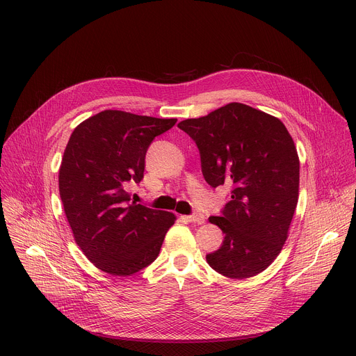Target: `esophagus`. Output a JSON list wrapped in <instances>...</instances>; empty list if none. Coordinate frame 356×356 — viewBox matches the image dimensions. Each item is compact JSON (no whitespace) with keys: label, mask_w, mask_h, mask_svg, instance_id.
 <instances>
[{"label":"esophagus","mask_w":356,"mask_h":356,"mask_svg":"<svg viewBox=\"0 0 356 356\" xmlns=\"http://www.w3.org/2000/svg\"><path fill=\"white\" fill-rule=\"evenodd\" d=\"M181 220L188 221V222H195V224H204L206 217L202 216V214H200V213H195V214H193V216H183Z\"/></svg>","instance_id":"obj_1"}]
</instances>
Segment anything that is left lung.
Returning <instances> with one entry per match:
<instances>
[{"mask_svg": "<svg viewBox=\"0 0 356 356\" xmlns=\"http://www.w3.org/2000/svg\"><path fill=\"white\" fill-rule=\"evenodd\" d=\"M197 145L206 181L232 186L221 217L225 234L209 265L231 279L264 272L280 253L298 201L300 162L284 124L264 111L229 103L177 125Z\"/></svg>", "mask_w": 356, "mask_h": 356, "instance_id": "8db88e82", "label": "left lung"}]
</instances>
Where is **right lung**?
<instances>
[{
	"label": "right lung",
	"mask_w": 356,
	"mask_h": 356,
	"mask_svg": "<svg viewBox=\"0 0 356 356\" xmlns=\"http://www.w3.org/2000/svg\"><path fill=\"white\" fill-rule=\"evenodd\" d=\"M176 121L106 110L74 128L59 191L76 243L99 270L131 276L158 258L176 217L131 202L127 186L143 179L149 145Z\"/></svg>",
	"instance_id": "add662e5"
}]
</instances>
